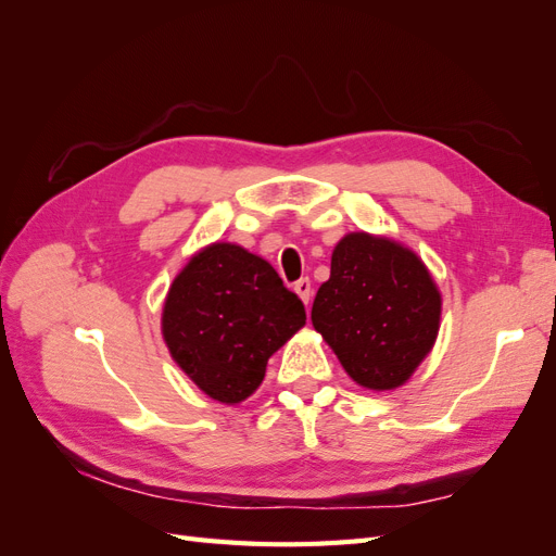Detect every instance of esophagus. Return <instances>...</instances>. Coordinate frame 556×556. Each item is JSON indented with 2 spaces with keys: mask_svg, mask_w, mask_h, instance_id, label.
Segmentation results:
<instances>
[{
  "mask_svg": "<svg viewBox=\"0 0 556 556\" xmlns=\"http://www.w3.org/2000/svg\"><path fill=\"white\" fill-rule=\"evenodd\" d=\"M294 292L301 296V301L308 306V301L313 296V288H311V280L308 278H301L294 282Z\"/></svg>",
  "mask_w": 556,
  "mask_h": 556,
  "instance_id": "1",
  "label": "esophagus"
}]
</instances>
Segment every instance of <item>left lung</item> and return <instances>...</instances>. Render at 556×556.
<instances>
[{"label":"left lung","mask_w":556,"mask_h":556,"mask_svg":"<svg viewBox=\"0 0 556 556\" xmlns=\"http://www.w3.org/2000/svg\"><path fill=\"white\" fill-rule=\"evenodd\" d=\"M443 299L425 262L399 241L350 231L331 252L311 319L345 374L374 392L396 390L431 352Z\"/></svg>","instance_id":"obj_1"}]
</instances>
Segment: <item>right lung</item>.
<instances>
[{"mask_svg": "<svg viewBox=\"0 0 556 556\" xmlns=\"http://www.w3.org/2000/svg\"><path fill=\"white\" fill-rule=\"evenodd\" d=\"M304 325V304L276 268L227 241L194 252L162 308V336L174 362L201 392L227 406L257 390L268 357Z\"/></svg>", "mask_w": 556, "mask_h": 556, "instance_id": "obj_1", "label": "right lung"}]
</instances>
